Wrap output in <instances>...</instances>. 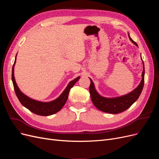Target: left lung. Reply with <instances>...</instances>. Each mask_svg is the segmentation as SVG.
I'll list each match as a JSON object with an SVG mask.
<instances>
[{"label": "left lung", "instance_id": "1", "mask_svg": "<svg viewBox=\"0 0 159 159\" xmlns=\"http://www.w3.org/2000/svg\"><path fill=\"white\" fill-rule=\"evenodd\" d=\"M128 36L129 38V40H131L134 45L138 47L137 44L131 39L129 33ZM143 70L142 72V80L139 85L130 93L122 96H119V97L105 98L102 95H101L98 92L97 90H96L92 80L89 78L91 81L89 86L90 96L91 98V101H92V102L96 107V108H98L99 110L102 111L105 113L117 114L124 111L127 110L128 108L131 107L139 98V96H140L142 92V90L143 89L144 78H145V66H144L143 61Z\"/></svg>", "mask_w": 159, "mask_h": 159}]
</instances>
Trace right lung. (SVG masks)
<instances>
[{
    "mask_svg": "<svg viewBox=\"0 0 159 159\" xmlns=\"http://www.w3.org/2000/svg\"><path fill=\"white\" fill-rule=\"evenodd\" d=\"M16 56L14 60V63L12 66V81L14 85V89L15 91V93L17 96L18 100L20 101L21 104L24 107H25L28 109H29L31 112L35 113L38 115H42V116H49L53 114H55L58 112L61 109L64 107V105L66 103L67 100L68 98V94L70 90L73 87L75 84L79 80L80 76L77 77L76 78L70 81L68 85L66 86V89L63 91L58 98L56 99L50 101V102H40V101L35 100L28 97L26 95L23 93L22 91L19 89L16 84L15 78H14V65L16 63Z\"/></svg>",
    "mask_w": 159,
    "mask_h": 159,
    "instance_id": "obj_1",
    "label": "right lung"
}]
</instances>
